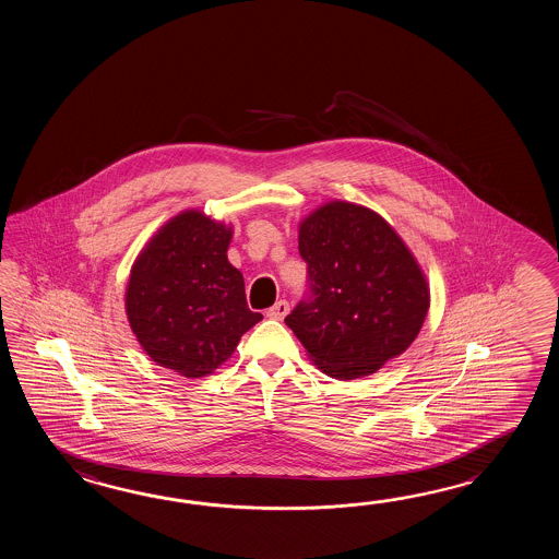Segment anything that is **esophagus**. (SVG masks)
<instances>
[{"mask_svg": "<svg viewBox=\"0 0 559 559\" xmlns=\"http://www.w3.org/2000/svg\"><path fill=\"white\" fill-rule=\"evenodd\" d=\"M287 311H289V304L285 299H280V301H275V306L267 309V318L282 321L287 316Z\"/></svg>", "mask_w": 559, "mask_h": 559, "instance_id": "1", "label": "esophagus"}]
</instances>
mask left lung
Here are the masks:
<instances>
[{"mask_svg": "<svg viewBox=\"0 0 559 559\" xmlns=\"http://www.w3.org/2000/svg\"><path fill=\"white\" fill-rule=\"evenodd\" d=\"M309 296L285 323L311 361L335 380H357L402 356L429 309L414 253L380 214L357 203H323L299 224Z\"/></svg>", "mask_w": 559, "mask_h": 559, "instance_id": "1", "label": "left lung"}]
</instances>
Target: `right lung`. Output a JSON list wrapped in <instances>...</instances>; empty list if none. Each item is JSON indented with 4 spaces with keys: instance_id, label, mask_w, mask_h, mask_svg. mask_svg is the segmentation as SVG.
I'll return each mask as SVG.
<instances>
[{
    "instance_id": "right-lung-1",
    "label": "right lung",
    "mask_w": 559,
    "mask_h": 559,
    "mask_svg": "<svg viewBox=\"0 0 559 559\" xmlns=\"http://www.w3.org/2000/svg\"><path fill=\"white\" fill-rule=\"evenodd\" d=\"M231 226L188 210L147 241L131 267L126 313L143 352L183 378H203L236 352L262 313L227 262Z\"/></svg>"
}]
</instances>
